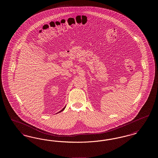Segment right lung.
<instances>
[{
  "instance_id": "obj_1",
  "label": "right lung",
  "mask_w": 158,
  "mask_h": 158,
  "mask_svg": "<svg viewBox=\"0 0 158 158\" xmlns=\"http://www.w3.org/2000/svg\"><path fill=\"white\" fill-rule=\"evenodd\" d=\"M64 108H65V107H64V108H63V109H62V110H61V111H59V113H60V112H61V111H63V110H64Z\"/></svg>"
}]
</instances>
